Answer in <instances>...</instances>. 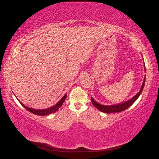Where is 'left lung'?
I'll return each instance as SVG.
<instances>
[{"instance_id":"1","label":"left lung","mask_w":159,"mask_h":159,"mask_svg":"<svg viewBox=\"0 0 159 159\" xmlns=\"http://www.w3.org/2000/svg\"><path fill=\"white\" fill-rule=\"evenodd\" d=\"M145 79L143 80V84L142 86V88L139 90V92L137 93L136 96H134L132 99H129L128 101H126V102L122 103H119L117 105H101L98 103H97L94 99H93L92 98H91L92 100V103H93V105L94 106L102 112L105 113H117V112H121V111H123L126 110V109H128L129 107H130L131 105L136 102V99L139 98V95L142 93L143 89L145 85Z\"/></svg>"}]
</instances>
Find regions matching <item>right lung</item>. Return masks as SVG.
Returning <instances> with one entry per match:
<instances>
[{
  "label": "right lung",
  "instance_id": "obj_1",
  "mask_svg": "<svg viewBox=\"0 0 159 159\" xmlns=\"http://www.w3.org/2000/svg\"><path fill=\"white\" fill-rule=\"evenodd\" d=\"M67 98V94L65 95L60 101H59L55 105H54V106H52L50 108H48V109H31V108H29L27 106H25V105H23L21 102H20V103H21V105H22V106L24 107L25 109H26L27 111H29V112H31L34 115H41V116H44V115H48L51 113H55L56 111H57L59 109H60L61 107L62 104L64 103L65 100H66V99Z\"/></svg>",
  "mask_w": 159,
  "mask_h": 159
}]
</instances>
